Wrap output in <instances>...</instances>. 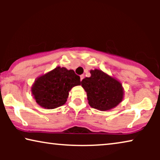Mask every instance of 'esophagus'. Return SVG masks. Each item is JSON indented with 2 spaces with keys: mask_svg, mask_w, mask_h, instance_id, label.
Listing matches in <instances>:
<instances>
[{
  "mask_svg": "<svg viewBox=\"0 0 160 160\" xmlns=\"http://www.w3.org/2000/svg\"><path fill=\"white\" fill-rule=\"evenodd\" d=\"M83 78H84V75H81V76H80V79H81V81H82Z\"/></svg>",
  "mask_w": 160,
  "mask_h": 160,
  "instance_id": "34e87169",
  "label": "esophagus"
}]
</instances>
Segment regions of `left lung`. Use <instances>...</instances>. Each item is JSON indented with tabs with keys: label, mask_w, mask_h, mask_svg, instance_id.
Segmentation results:
<instances>
[{
	"label": "left lung",
	"mask_w": 160,
	"mask_h": 160,
	"mask_svg": "<svg viewBox=\"0 0 160 160\" xmlns=\"http://www.w3.org/2000/svg\"><path fill=\"white\" fill-rule=\"evenodd\" d=\"M90 73V77L84 78L81 84L92 108L108 111L122 101L124 89L119 81L98 69L91 70Z\"/></svg>",
	"instance_id": "1"
}]
</instances>
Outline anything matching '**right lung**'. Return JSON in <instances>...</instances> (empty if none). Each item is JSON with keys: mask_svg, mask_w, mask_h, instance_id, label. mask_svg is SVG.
Returning <instances> with one entry per match:
<instances>
[{"mask_svg": "<svg viewBox=\"0 0 160 160\" xmlns=\"http://www.w3.org/2000/svg\"><path fill=\"white\" fill-rule=\"evenodd\" d=\"M80 77L73 70L57 67L39 76L31 87L37 103L47 109H54L65 103L69 91L80 85Z\"/></svg>", "mask_w": 160, "mask_h": 160, "instance_id": "obj_1", "label": "right lung"}]
</instances>
